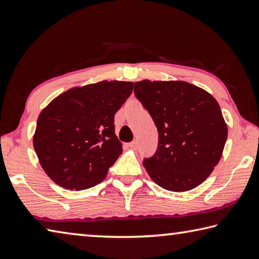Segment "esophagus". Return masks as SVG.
<instances>
[{
	"instance_id": "esophagus-1",
	"label": "esophagus",
	"mask_w": 259,
	"mask_h": 259,
	"mask_svg": "<svg viewBox=\"0 0 259 259\" xmlns=\"http://www.w3.org/2000/svg\"><path fill=\"white\" fill-rule=\"evenodd\" d=\"M128 147H130L131 149H137V148H138V142H137V141L131 142V143H128Z\"/></svg>"
}]
</instances>
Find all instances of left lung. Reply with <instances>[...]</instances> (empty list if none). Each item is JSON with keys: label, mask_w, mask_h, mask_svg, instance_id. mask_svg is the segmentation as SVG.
I'll return each instance as SVG.
<instances>
[{"label": "left lung", "mask_w": 259, "mask_h": 259, "mask_svg": "<svg viewBox=\"0 0 259 259\" xmlns=\"http://www.w3.org/2000/svg\"><path fill=\"white\" fill-rule=\"evenodd\" d=\"M134 93L159 134L155 156L143 161L149 176L168 191L197 188L220 162L228 139L219 102L183 80L143 79Z\"/></svg>", "instance_id": "left-lung-1"}]
</instances>
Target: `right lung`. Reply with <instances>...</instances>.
I'll use <instances>...</instances> for the list:
<instances>
[{"label":"right lung","instance_id":"right-lung-1","mask_svg":"<svg viewBox=\"0 0 259 259\" xmlns=\"http://www.w3.org/2000/svg\"><path fill=\"white\" fill-rule=\"evenodd\" d=\"M132 81L102 80L58 95L40 111L33 144L45 173L59 187L85 190L101 183L122 152L115 113Z\"/></svg>","mask_w":259,"mask_h":259}]
</instances>
